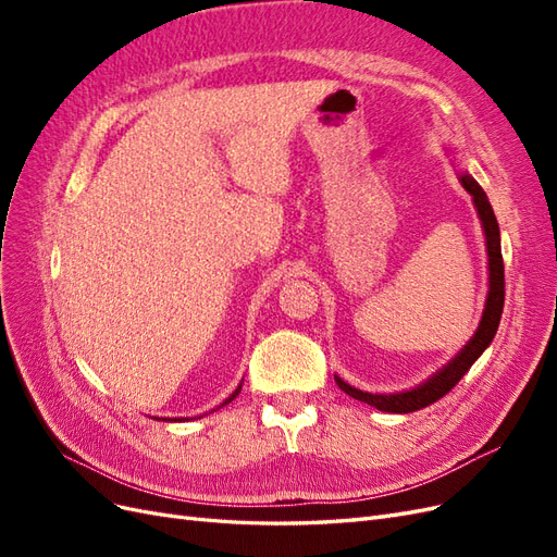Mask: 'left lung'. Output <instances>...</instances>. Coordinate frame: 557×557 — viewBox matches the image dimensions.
I'll use <instances>...</instances> for the list:
<instances>
[{
	"mask_svg": "<svg viewBox=\"0 0 557 557\" xmlns=\"http://www.w3.org/2000/svg\"><path fill=\"white\" fill-rule=\"evenodd\" d=\"M460 181L465 185V190L474 197V205H476L479 218L483 223V232H485L487 269H491V290H487L483 318L479 323V330L474 332V336H471L469 344L458 352V356H455L442 369V372H436L423 385L413 387V391L395 393V395H372V393L358 391V387H350L346 381L334 376L336 385H339L346 395L369 404V407H376L379 411L411 413V411L430 407V404H434L436 399H442L446 393L453 391L455 385H458V381L469 372V367L479 360L481 352L491 346V342L495 339V332L499 327V318H502V309H504V262H502V248H499V225H497V218L493 213L491 201H487L481 185L469 174L460 176Z\"/></svg>",
	"mask_w": 557,
	"mask_h": 557,
	"instance_id": "obj_1",
	"label": "left lung"
}]
</instances>
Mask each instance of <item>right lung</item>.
<instances>
[{
    "label": "right lung",
    "instance_id": "obj_1",
    "mask_svg": "<svg viewBox=\"0 0 557 557\" xmlns=\"http://www.w3.org/2000/svg\"><path fill=\"white\" fill-rule=\"evenodd\" d=\"M239 391H242V385H239V387H237V391H234V393H232V395H230V397L225 399V404H227V401H232L234 397H237V395H239Z\"/></svg>",
    "mask_w": 557,
    "mask_h": 557
}]
</instances>
